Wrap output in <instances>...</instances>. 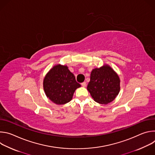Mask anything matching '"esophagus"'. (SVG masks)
<instances>
[{"instance_id": "obj_1", "label": "esophagus", "mask_w": 155, "mask_h": 155, "mask_svg": "<svg viewBox=\"0 0 155 155\" xmlns=\"http://www.w3.org/2000/svg\"><path fill=\"white\" fill-rule=\"evenodd\" d=\"M81 86H83V87H85L86 86V83L85 82V81H84V82H83V83H81Z\"/></svg>"}]
</instances>
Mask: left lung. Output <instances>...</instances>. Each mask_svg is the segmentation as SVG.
Wrapping results in <instances>:
<instances>
[{
	"label": "left lung",
	"instance_id": "obj_1",
	"mask_svg": "<svg viewBox=\"0 0 155 155\" xmlns=\"http://www.w3.org/2000/svg\"><path fill=\"white\" fill-rule=\"evenodd\" d=\"M120 83L118 75L110 66L105 65L92 71L87 90L96 102L107 104L118 94Z\"/></svg>",
	"mask_w": 155,
	"mask_h": 155
}]
</instances>
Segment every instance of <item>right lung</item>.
I'll return each instance as SVG.
<instances>
[{
    "mask_svg": "<svg viewBox=\"0 0 155 155\" xmlns=\"http://www.w3.org/2000/svg\"><path fill=\"white\" fill-rule=\"evenodd\" d=\"M80 86L65 65L54 66L43 80V89L47 96L59 105L71 101L75 90Z\"/></svg>",
    "mask_w": 155,
    "mask_h": 155,
    "instance_id": "add662e5",
    "label": "right lung"
}]
</instances>
